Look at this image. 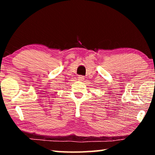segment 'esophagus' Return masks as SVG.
<instances>
[{
    "instance_id": "34e87169",
    "label": "esophagus",
    "mask_w": 155,
    "mask_h": 155,
    "mask_svg": "<svg viewBox=\"0 0 155 155\" xmlns=\"http://www.w3.org/2000/svg\"><path fill=\"white\" fill-rule=\"evenodd\" d=\"M78 80L79 81H83L84 79H85V77H83V76H81V75H79L78 77Z\"/></svg>"
}]
</instances>
